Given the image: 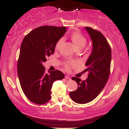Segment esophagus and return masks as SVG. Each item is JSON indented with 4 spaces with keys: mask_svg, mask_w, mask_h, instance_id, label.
Masks as SVG:
<instances>
[{
    "mask_svg": "<svg viewBox=\"0 0 129 129\" xmlns=\"http://www.w3.org/2000/svg\"><path fill=\"white\" fill-rule=\"evenodd\" d=\"M65 78H66L67 79H71V78L69 76V75H66V76H65Z\"/></svg>",
    "mask_w": 129,
    "mask_h": 129,
    "instance_id": "34e87169",
    "label": "esophagus"
}]
</instances>
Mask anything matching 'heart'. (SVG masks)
Wrapping results in <instances>:
<instances>
[{
  "label": "heart",
  "mask_w": 129,
  "mask_h": 129,
  "mask_svg": "<svg viewBox=\"0 0 129 129\" xmlns=\"http://www.w3.org/2000/svg\"><path fill=\"white\" fill-rule=\"evenodd\" d=\"M70 39L78 50H81L82 48H83L87 44L86 38L82 34L80 33L79 32L76 31L71 33L70 35ZM62 42L63 40L62 39L57 41L55 45L56 50L59 49L60 45L62 44ZM75 65H76V62L73 61H68L65 63V67L67 70H69L71 67L74 66Z\"/></svg>",
  "instance_id": "heart-1"
}]
</instances>
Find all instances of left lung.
I'll use <instances>...</instances> for the list:
<instances>
[{"label":"left lung","instance_id":"1","mask_svg":"<svg viewBox=\"0 0 129 129\" xmlns=\"http://www.w3.org/2000/svg\"><path fill=\"white\" fill-rule=\"evenodd\" d=\"M92 41V50L85 66L88 71L86 80L73 77L78 88L70 93L71 99L78 104H86L95 99L106 85L110 70L111 48L101 33L90 27H85Z\"/></svg>","mask_w":129,"mask_h":129}]
</instances>
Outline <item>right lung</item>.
Here are the masks:
<instances>
[{
    "label": "right lung",
    "mask_w": 129,
    "mask_h": 129,
    "mask_svg": "<svg viewBox=\"0 0 129 129\" xmlns=\"http://www.w3.org/2000/svg\"><path fill=\"white\" fill-rule=\"evenodd\" d=\"M66 31V26H42L29 33L22 41L17 74L23 92L36 104L47 103L51 98L53 82L64 78L59 70L46 73L42 63L54 53L56 44Z\"/></svg>",
    "instance_id": "right-lung-1"
}]
</instances>
